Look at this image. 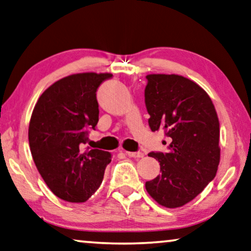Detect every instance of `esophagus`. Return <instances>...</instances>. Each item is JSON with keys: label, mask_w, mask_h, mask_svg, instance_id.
I'll use <instances>...</instances> for the list:
<instances>
[{"label": "esophagus", "mask_w": 251, "mask_h": 251, "mask_svg": "<svg viewBox=\"0 0 251 251\" xmlns=\"http://www.w3.org/2000/svg\"><path fill=\"white\" fill-rule=\"evenodd\" d=\"M126 155L127 156H130V158H143L144 153L141 152V151H137V152H128V151H125Z\"/></svg>", "instance_id": "34e87169"}]
</instances>
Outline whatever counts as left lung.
I'll return each instance as SVG.
<instances>
[{
  "mask_svg": "<svg viewBox=\"0 0 251 251\" xmlns=\"http://www.w3.org/2000/svg\"><path fill=\"white\" fill-rule=\"evenodd\" d=\"M147 80L149 126L152 132L164 130L170 144L168 152L149 153L160 162L161 174L145 182V188L162 206L180 207L215 177L219 118L211 98L195 82L176 74H150Z\"/></svg>",
  "mask_w": 251,
  "mask_h": 251,
  "instance_id": "obj_1",
  "label": "left lung"
}]
</instances>
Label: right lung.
<instances>
[{"label": "right lung", "instance_id": "obj_1", "mask_svg": "<svg viewBox=\"0 0 251 251\" xmlns=\"http://www.w3.org/2000/svg\"><path fill=\"white\" fill-rule=\"evenodd\" d=\"M113 74L80 73L55 82L33 108L29 145L40 176L56 196L83 203L101 185L109 152H82L99 121L97 90Z\"/></svg>", "mask_w": 251, "mask_h": 251}]
</instances>
